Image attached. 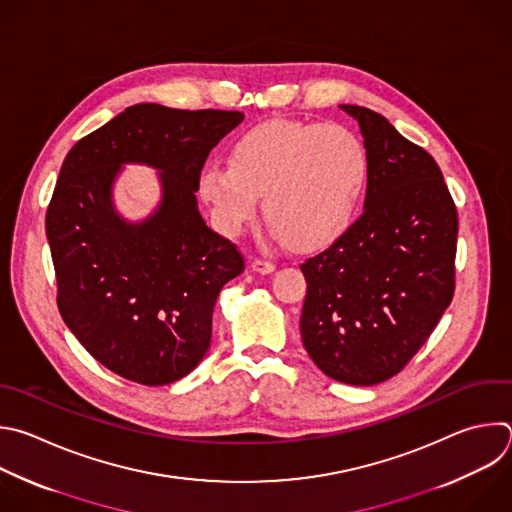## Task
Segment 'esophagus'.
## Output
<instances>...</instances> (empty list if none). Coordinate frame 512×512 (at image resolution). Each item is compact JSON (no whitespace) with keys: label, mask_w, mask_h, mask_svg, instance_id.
<instances>
[{"label":"esophagus","mask_w":512,"mask_h":512,"mask_svg":"<svg viewBox=\"0 0 512 512\" xmlns=\"http://www.w3.org/2000/svg\"><path fill=\"white\" fill-rule=\"evenodd\" d=\"M251 269H253L255 273L267 275V273H273V271H275V263L265 261V259H253V261H251Z\"/></svg>","instance_id":"obj_1"}]
</instances>
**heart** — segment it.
Listing matches in <instances>:
<instances>
[{"label": "heart", "mask_w": 512, "mask_h": 512, "mask_svg": "<svg viewBox=\"0 0 512 512\" xmlns=\"http://www.w3.org/2000/svg\"><path fill=\"white\" fill-rule=\"evenodd\" d=\"M370 173V152L354 130L275 118L235 138L227 164L203 166L197 185L223 233L237 235L261 197L263 215L283 243L313 251L350 229Z\"/></svg>", "instance_id": "heart-1"}]
</instances>
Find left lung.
<instances>
[{"instance_id": "left-lung-1", "label": "left lung", "mask_w": 512, "mask_h": 512, "mask_svg": "<svg viewBox=\"0 0 512 512\" xmlns=\"http://www.w3.org/2000/svg\"><path fill=\"white\" fill-rule=\"evenodd\" d=\"M339 108L358 122L372 173L362 217L301 265L299 327L325 376L374 386L412 360L452 301L458 217L424 148L370 108Z\"/></svg>"}]
</instances>
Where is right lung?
I'll return each mask as SVG.
<instances>
[{
  "label": "right lung",
  "instance_id": "right-lung-1",
  "mask_svg": "<svg viewBox=\"0 0 512 512\" xmlns=\"http://www.w3.org/2000/svg\"><path fill=\"white\" fill-rule=\"evenodd\" d=\"M243 112L136 104L68 152L46 215L58 309L110 372L164 386L191 374L211 346L223 285L245 269L237 247L199 213V173ZM124 163L159 170L161 203L144 221L113 207Z\"/></svg>",
  "mask_w": 512,
  "mask_h": 512
}]
</instances>
